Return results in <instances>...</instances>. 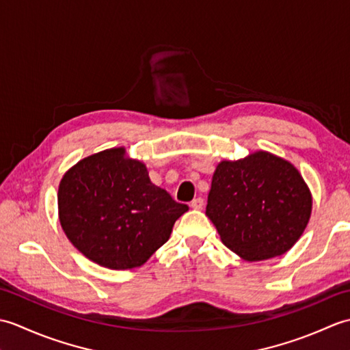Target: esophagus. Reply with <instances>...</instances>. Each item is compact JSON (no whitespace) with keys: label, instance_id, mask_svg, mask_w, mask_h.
Instances as JSON below:
<instances>
[{"label":"esophagus","instance_id":"esophagus-1","mask_svg":"<svg viewBox=\"0 0 350 350\" xmlns=\"http://www.w3.org/2000/svg\"><path fill=\"white\" fill-rule=\"evenodd\" d=\"M203 206H204V200H203L202 197L194 198V200H192V202H191V207H192V209H196V211L203 209Z\"/></svg>","mask_w":350,"mask_h":350}]
</instances>
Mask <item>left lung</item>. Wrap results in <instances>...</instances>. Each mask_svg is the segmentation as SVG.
<instances>
[{
	"instance_id": "1",
	"label": "left lung",
	"mask_w": 350,
	"mask_h": 350,
	"mask_svg": "<svg viewBox=\"0 0 350 350\" xmlns=\"http://www.w3.org/2000/svg\"><path fill=\"white\" fill-rule=\"evenodd\" d=\"M313 198L299 171L269 152L222 161L206 215L222 243L248 262L284 254L306 230Z\"/></svg>"
}]
</instances>
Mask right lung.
<instances>
[{"instance_id": "add662e5", "label": "right lung", "mask_w": 350, "mask_h": 350, "mask_svg": "<svg viewBox=\"0 0 350 350\" xmlns=\"http://www.w3.org/2000/svg\"><path fill=\"white\" fill-rule=\"evenodd\" d=\"M187 211L153 185L144 163L128 158L123 147L81 159L58 187V217L68 239L109 269L144 265Z\"/></svg>"}]
</instances>
